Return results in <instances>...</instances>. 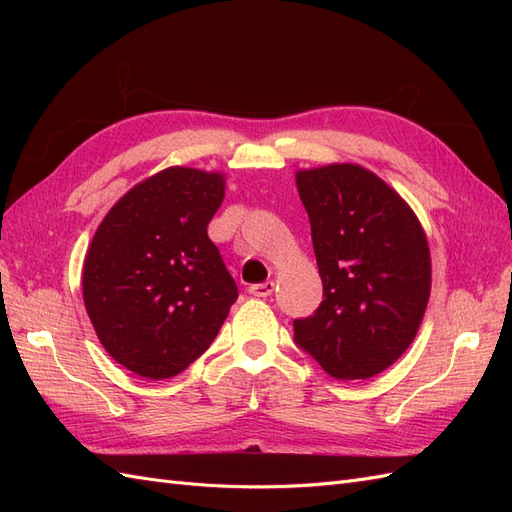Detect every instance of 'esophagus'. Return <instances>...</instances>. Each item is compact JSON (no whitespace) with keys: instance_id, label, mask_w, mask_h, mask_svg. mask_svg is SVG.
Segmentation results:
<instances>
[{"instance_id":"obj_1","label":"esophagus","mask_w":512,"mask_h":512,"mask_svg":"<svg viewBox=\"0 0 512 512\" xmlns=\"http://www.w3.org/2000/svg\"><path fill=\"white\" fill-rule=\"evenodd\" d=\"M273 290H275V282H265V284L250 286V294H254V297H262V299L271 297Z\"/></svg>"}]
</instances>
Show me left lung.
<instances>
[{"instance_id":"left-lung-1","label":"left lung","mask_w":512,"mask_h":512,"mask_svg":"<svg viewBox=\"0 0 512 512\" xmlns=\"http://www.w3.org/2000/svg\"><path fill=\"white\" fill-rule=\"evenodd\" d=\"M324 299L294 342L339 380L393 365L421 327L431 258L425 230L391 185L359 164L297 170Z\"/></svg>"}]
</instances>
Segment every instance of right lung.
Here are the masks:
<instances>
[{
  "label": "right lung",
  "instance_id": "right-lung-1",
  "mask_svg": "<svg viewBox=\"0 0 512 512\" xmlns=\"http://www.w3.org/2000/svg\"><path fill=\"white\" fill-rule=\"evenodd\" d=\"M222 173L160 170L123 194L83 265V301L106 352L149 380L173 378L203 354L237 301L207 226Z\"/></svg>",
  "mask_w": 512,
  "mask_h": 512
}]
</instances>
